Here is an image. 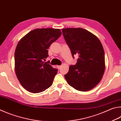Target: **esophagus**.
<instances>
[{"instance_id":"34e87169","label":"esophagus","mask_w":121,"mask_h":121,"mask_svg":"<svg viewBox=\"0 0 121 121\" xmlns=\"http://www.w3.org/2000/svg\"><path fill=\"white\" fill-rule=\"evenodd\" d=\"M57 68H58V69H60V68H61V65H57Z\"/></svg>"}]
</instances>
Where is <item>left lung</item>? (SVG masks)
<instances>
[{
  "instance_id": "left-lung-1",
  "label": "left lung",
  "mask_w": 121,
  "mask_h": 121,
  "mask_svg": "<svg viewBox=\"0 0 121 121\" xmlns=\"http://www.w3.org/2000/svg\"><path fill=\"white\" fill-rule=\"evenodd\" d=\"M62 34L75 65H71L65 77L77 91H87L95 87L105 70V53L102 43L95 35L82 28H63Z\"/></svg>"
}]
</instances>
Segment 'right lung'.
<instances>
[{
	"instance_id": "right-lung-1",
	"label": "right lung",
	"mask_w": 121,
	"mask_h": 121,
	"mask_svg": "<svg viewBox=\"0 0 121 121\" xmlns=\"http://www.w3.org/2000/svg\"><path fill=\"white\" fill-rule=\"evenodd\" d=\"M59 29L37 28L19 41L15 52V70L22 86L27 91L39 93L53 83L58 70L44 62L48 49L61 36Z\"/></svg>"
}]
</instances>
